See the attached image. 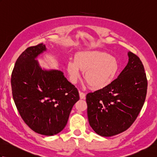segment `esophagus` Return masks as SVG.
<instances>
[{"label": "esophagus", "instance_id": "34e87169", "mask_svg": "<svg viewBox=\"0 0 157 157\" xmlns=\"http://www.w3.org/2000/svg\"><path fill=\"white\" fill-rule=\"evenodd\" d=\"M79 98H80L81 99H84L86 98L85 93L82 92L81 91H79Z\"/></svg>", "mask_w": 157, "mask_h": 157}]
</instances>
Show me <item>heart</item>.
Listing matches in <instances>:
<instances>
[{
  "label": "heart",
  "mask_w": 157,
  "mask_h": 157,
  "mask_svg": "<svg viewBox=\"0 0 157 157\" xmlns=\"http://www.w3.org/2000/svg\"><path fill=\"white\" fill-rule=\"evenodd\" d=\"M71 82L75 83L80 77V70L90 87L102 89L110 85L119 71V63L115 56L100 51L79 52L75 61H69L67 65Z\"/></svg>",
  "instance_id": "b5f03b06"
}]
</instances>
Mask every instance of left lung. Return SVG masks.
Listing matches in <instances>:
<instances>
[{
    "label": "left lung",
    "instance_id": "8db88e82",
    "mask_svg": "<svg viewBox=\"0 0 157 157\" xmlns=\"http://www.w3.org/2000/svg\"><path fill=\"white\" fill-rule=\"evenodd\" d=\"M118 78L106 87L86 95L90 125L110 137L125 131L137 118L147 93L148 82L141 60L132 52Z\"/></svg>",
    "mask_w": 157,
    "mask_h": 157
}]
</instances>
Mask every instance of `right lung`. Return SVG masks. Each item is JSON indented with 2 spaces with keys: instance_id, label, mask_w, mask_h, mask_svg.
<instances>
[{
  "instance_id": "right-lung-1",
  "label": "right lung",
  "mask_w": 157,
  "mask_h": 157,
  "mask_svg": "<svg viewBox=\"0 0 157 157\" xmlns=\"http://www.w3.org/2000/svg\"><path fill=\"white\" fill-rule=\"evenodd\" d=\"M46 50L43 44L30 46L17 59L11 74L13 98L26 124L33 131L53 136L64 129L78 89L59 70H43L36 57Z\"/></svg>"
}]
</instances>
